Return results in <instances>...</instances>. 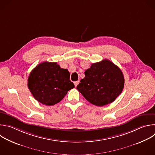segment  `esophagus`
Here are the masks:
<instances>
[{
    "mask_svg": "<svg viewBox=\"0 0 155 155\" xmlns=\"http://www.w3.org/2000/svg\"><path fill=\"white\" fill-rule=\"evenodd\" d=\"M78 83H79V81H75L74 82V84H75V86L76 87L78 84Z\"/></svg>",
    "mask_w": 155,
    "mask_h": 155,
    "instance_id": "34e87169",
    "label": "esophagus"
}]
</instances>
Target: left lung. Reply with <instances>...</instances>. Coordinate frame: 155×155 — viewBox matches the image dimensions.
<instances>
[{
	"instance_id": "left-lung-1",
	"label": "left lung",
	"mask_w": 155,
	"mask_h": 155,
	"mask_svg": "<svg viewBox=\"0 0 155 155\" xmlns=\"http://www.w3.org/2000/svg\"><path fill=\"white\" fill-rule=\"evenodd\" d=\"M84 75L77 89L95 106L103 107L113 102L124 87L122 72L108 60L92 63Z\"/></svg>"
}]
</instances>
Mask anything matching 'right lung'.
I'll list each match as a JSON object with an SVG mask.
<instances>
[{
	"label": "right lung",
	"mask_w": 155,
	"mask_h": 155,
	"mask_svg": "<svg viewBox=\"0 0 155 155\" xmlns=\"http://www.w3.org/2000/svg\"><path fill=\"white\" fill-rule=\"evenodd\" d=\"M69 78L68 69L61 68L57 63L42 62L30 72L28 87L38 101L52 106L60 102L68 91L75 87Z\"/></svg>",
	"instance_id": "obj_1"
}]
</instances>
